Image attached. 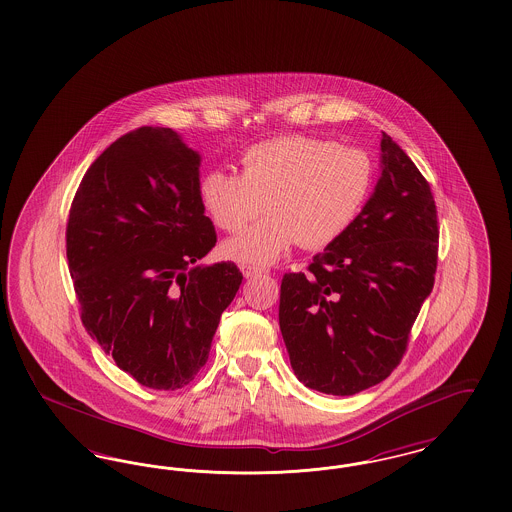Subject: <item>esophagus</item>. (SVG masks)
Segmentation results:
<instances>
[{"instance_id": "34e87169", "label": "esophagus", "mask_w": 512, "mask_h": 512, "mask_svg": "<svg viewBox=\"0 0 512 512\" xmlns=\"http://www.w3.org/2000/svg\"><path fill=\"white\" fill-rule=\"evenodd\" d=\"M240 270H242V274H244L246 278H253V276H257V274H263V272H265L263 268L253 265H240Z\"/></svg>"}]
</instances>
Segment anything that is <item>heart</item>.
Masks as SVG:
<instances>
[{
    "label": "heart",
    "instance_id": "obj_1",
    "mask_svg": "<svg viewBox=\"0 0 512 512\" xmlns=\"http://www.w3.org/2000/svg\"><path fill=\"white\" fill-rule=\"evenodd\" d=\"M240 164L242 175L209 171L200 194L213 221L232 234L265 204V219L223 247L228 259L246 265H270L295 242L331 246L356 221L373 186L368 154L328 139L291 135L255 144Z\"/></svg>",
    "mask_w": 512,
    "mask_h": 512
}]
</instances>
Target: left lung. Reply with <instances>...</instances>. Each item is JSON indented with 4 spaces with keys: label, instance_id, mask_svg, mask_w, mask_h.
<instances>
[{
    "label": "left lung",
    "instance_id": "1",
    "mask_svg": "<svg viewBox=\"0 0 512 512\" xmlns=\"http://www.w3.org/2000/svg\"><path fill=\"white\" fill-rule=\"evenodd\" d=\"M381 179L347 232L286 272L280 329L308 389L350 396L385 381L434 286L438 215L430 184L383 133Z\"/></svg>",
    "mask_w": 512,
    "mask_h": 512
}]
</instances>
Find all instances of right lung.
Masks as SVG:
<instances>
[{"label": "right lung", "mask_w": 512, "mask_h": 512, "mask_svg": "<svg viewBox=\"0 0 512 512\" xmlns=\"http://www.w3.org/2000/svg\"><path fill=\"white\" fill-rule=\"evenodd\" d=\"M200 156L169 127H139L85 171L66 257L87 333L139 385L186 387L242 286L232 261L198 266L217 244Z\"/></svg>", "instance_id": "1"}]
</instances>
